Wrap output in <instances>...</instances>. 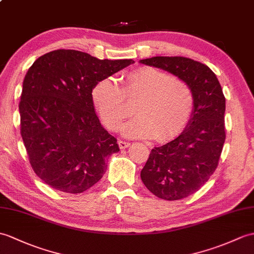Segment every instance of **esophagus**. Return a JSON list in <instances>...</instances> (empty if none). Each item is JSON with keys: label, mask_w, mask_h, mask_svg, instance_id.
<instances>
[{"label": "esophagus", "mask_w": 254, "mask_h": 254, "mask_svg": "<svg viewBox=\"0 0 254 254\" xmlns=\"http://www.w3.org/2000/svg\"><path fill=\"white\" fill-rule=\"evenodd\" d=\"M118 144H119V147H120V149H126V148H127V147H129V143H127V141H125V140H119L118 141Z\"/></svg>", "instance_id": "1"}]
</instances>
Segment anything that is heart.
<instances>
[{"mask_svg":"<svg viewBox=\"0 0 254 254\" xmlns=\"http://www.w3.org/2000/svg\"><path fill=\"white\" fill-rule=\"evenodd\" d=\"M138 99L136 116L122 133L129 138L167 141L180 135L190 122L193 94L184 80L155 67H138L123 76L119 85L111 78L100 80L92 90V100L105 127L117 131L128 116L126 100Z\"/></svg>","mask_w":254,"mask_h":254,"instance_id":"1","label":"heart"}]
</instances>
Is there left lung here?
<instances>
[{"label": "left lung", "mask_w": 254, "mask_h": 254, "mask_svg": "<svg viewBox=\"0 0 254 254\" xmlns=\"http://www.w3.org/2000/svg\"><path fill=\"white\" fill-rule=\"evenodd\" d=\"M184 80L193 94L190 122L179 137L151 149L140 172L158 198L180 200L201 188L213 174L225 141V97L212 70L190 58L157 56L139 61Z\"/></svg>", "instance_id": "8db88e82"}]
</instances>
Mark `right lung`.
<instances>
[{"label": "right lung", "instance_id": "add662e5", "mask_svg": "<svg viewBox=\"0 0 254 254\" xmlns=\"http://www.w3.org/2000/svg\"><path fill=\"white\" fill-rule=\"evenodd\" d=\"M133 63L56 50L29 68L19 103L20 133L31 167L45 184L80 193L103 178L106 158L120 149L100 125L92 90Z\"/></svg>", "mask_w": 254, "mask_h": 254}]
</instances>
